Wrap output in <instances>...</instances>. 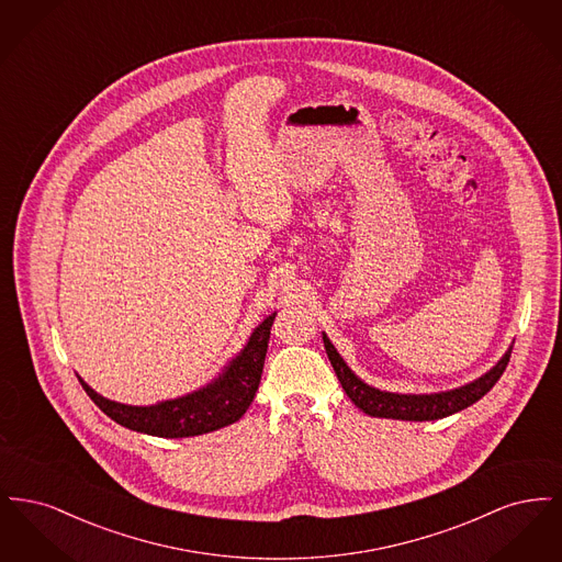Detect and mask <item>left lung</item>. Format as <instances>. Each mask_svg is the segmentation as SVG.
<instances>
[{
    "instance_id": "1",
    "label": "left lung",
    "mask_w": 562,
    "mask_h": 562,
    "mask_svg": "<svg viewBox=\"0 0 562 562\" xmlns=\"http://www.w3.org/2000/svg\"><path fill=\"white\" fill-rule=\"evenodd\" d=\"M324 349L328 353V360L341 381L349 401L353 402L360 411H364L371 417H385V419H402V422H434L449 417L468 408L470 404L481 401L482 396L499 381V376L506 371L509 362L512 348L502 356V360L488 371L482 374L476 381L454 387L449 392L438 394H394L371 387L360 376H356L339 351L330 344L326 333H322Z\"/></svg>"
}]
</instances>
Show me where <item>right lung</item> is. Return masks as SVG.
<instances>
[{"instance_id":"obj_1","label":"right lung","mask_w":562,"mask_h":562,"mask_svg":"<svg viewBox=\"0 0 562 562\" xmlns=\"http://www.w3.org/2000/svg\"><path fill=\"white\" fill-rule=\"evenodd\" d=\"M273 318L276 314L268 316L252 330L244 349L229 360L223 373L204 387L175 401L158 402L151 406L122 404L97 394L81 376L78 379L90 401L124 428L160 438H188L209 434L236 424L255 398L266 364Z\"/></svg>"}]
</instances>
